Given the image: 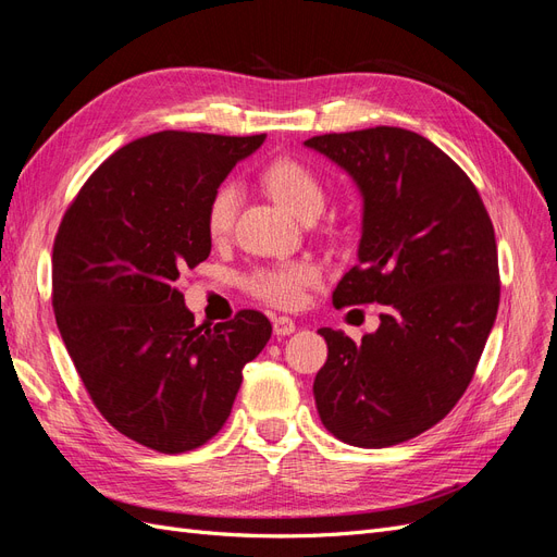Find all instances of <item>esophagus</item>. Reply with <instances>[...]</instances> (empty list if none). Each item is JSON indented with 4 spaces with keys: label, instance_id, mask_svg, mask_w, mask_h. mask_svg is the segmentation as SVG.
Instances as JSON below:
<instances>
[{
    "label": "esophagus",
    "instance_id": "esophagus-1",
    "mask_svg": "<svg viewBox=\"0 0 557 557\" xmlns=\"http://www.w3.org/2000/svg\"><path fill=\"white\" fill-rule=\"evenodd\" d=\"M295 332V320L288 315H276L274 318V334L278 336H288Z\"/></svg>",
    "mask_w": 557,
    "mask_h": 557
}]
</instances>
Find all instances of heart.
I'll use <instances>...</instances> for the list:
<instances>
[{"label":"heart","instance_id":"1","mask_svg":"<svg viewBox=\"0 0 557 557\" xmlns=\"http://www.w3.org/2000/svg\"><path fill=\"white\" fill-rule=\"evenodd\" d=\"M260 181L274 199L295 213L301 221L315 218L325 205V188L309 164L295 158H276L260 172ZM239 209V188L234 183H223L213 190L207 205V232L211 239H225L234 227V218ZM323 278L320 267L309 260H288L276 264L256 267L246 276V288L250 295L267 301L272 307L295 309L307 297L309 288Z\"/></svg>","mask_w":557,"mask_h":557}]
</instances>
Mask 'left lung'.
<instances>
[{
    "mask_svg": "<svg viewBox=\"0 0 557 557\" xmlns=\"http://www.w3.org/2000/svg\"><path fill=\"white\" fill-rule=\"evenodd\" d=\"M305 146L346 170L362 195L360 262L334 288V307H385L360 344L318 330L327 342L313 381L320 420L350 446L409 442L465 395L493 330L499 267L491 215L460 166L416 132L381 125Z\"/></svg>",
    "mask_w": 557,
    "mask_h": 557,
    "instance_id": "left-lung-1",
    "label": "left lung"
}]
</instances>
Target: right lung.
I'll use <instances>...</instances> for the list:
<instances>
[{"mask_svg": "<svg viewBox=\"0 0 557 557\" xmlns=\"http://www.w3.org/2000/svg\"><path fill=\"white\" fill-rule=\"evenodd\" d=\"M262 141L150 134L99 164L64 211L53 244L58 330L97 411L141 446L207 444L225 425L246 362L272 336L252 309L197 327L176 288L181 269L211 252L213 190Z\"/></svg>", "mask_w": 557, "mask_h": 557, "instance_id": "obj_1", "label": "right lung"}]
</instances>
